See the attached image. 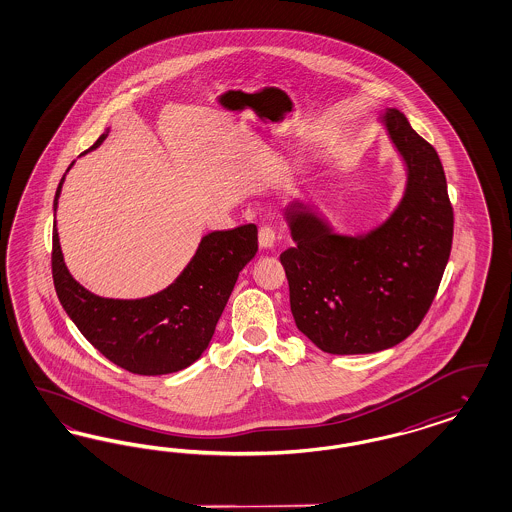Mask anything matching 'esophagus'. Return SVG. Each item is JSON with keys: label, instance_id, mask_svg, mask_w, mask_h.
I'll list each match as a JSON object with an SVG mask.
<instances>
[{"label": "esophagus", "instance_id": "esophagus-1", "mask_svg": "<svg viewBox=\"0 0 512 512\" xmlns=\"http://www.w3.org/2000/svg\"><path fill=\"white\" fill-rule=\"evenodd\" d=\"M259 244H261V247H274V244H276V229L272 225H263L259 229Z\"/></svg>", "mask_w": 512, "mask_h": 512}]
</instances>
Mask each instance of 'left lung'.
<instances>
[{"label":"left lung","mask_w":512,"mask_h":512,"mask_svg":"<svg viewBox=\"0 0 512 512\" xmlns=\"http://www.w3.org/2000/svg\"><path fill=\"white\" fill-rule=\"evenodd\" d=\"M389 136L408 168L405 198L363 238L336 236L300 204L287 210L297 246L280 255L300 333L336 355L388 350L412 335L439 291L454 236L441 159L399 109Z\"/></svg>","instance_id":"1"}]
</instances>
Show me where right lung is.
Returning <instances> with one entry per match:
<instances>
[{
  "instance_id": "1",
  "label": "right lung",
  "mask_w": 512,
  "mask_h": 512,
  "mask_svg": "<svg viewBox=\"0 0 512 512\" xmlns=\"http://www.w3.org/2000/svg\"><path fill=\"white\" fill-rule=\"evenodd\" d=\"M102 134L90 147H98ZM64 177L54 196V210ZM259 249L257 227L208 234L183 274L159 295L140 300L102 299L75 282L64 265L53 229L51 268L56 295L90 344L124 371L159 376L194 363L208 348L234 283Z\"/></svg>"
}]
</instances>
